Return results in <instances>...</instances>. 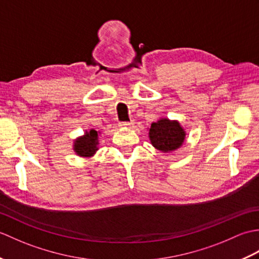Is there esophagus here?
I'll return each mask as SVG.
<instances>
[{
    "mask_svg": "<svg viewBox=\"0 0 259 259\" xmlns=\"http://www.w3.org/2000/svg\"><path fill=\"white\" fill-rule=\"evenodd\" d=\"M134 120H130V121H123V122H120L119 124L121 126H128V128H130V126L134 125Z\"/></svg>",
    "mask_w": 259,
    "mask_h": 259,
    "instance_id": "obj_1",
    "label": "esophagus"
}]
</instances>
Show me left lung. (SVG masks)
I'll return each instance as SVG.
<instances>
[{
  "label": "left lung",
  "mask_w": 259,
  "mask_h": 259,
  "mask_svg": "<svg viewBox=\"0 0 259 259\" xmlns=\"http://www.w3.org/2000/svg\"><path fill=\"white\" fill-rule=\"evenodd\" d=\"M186 133L178 121L160 119L151 123L149 138L152 146L162 152H170L183 145Z\"/></svg>",
  "instance_id": "left-lung-1"
}]
</instances>
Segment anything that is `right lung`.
Listing matches in <instances>:
<instances>
[{"mask_svg":"<svg viewBox=\"0 0 259 259\" xmlns=\"http://www.w3.org/2000/svg\"><path fill=\"white\" fill-rule=\"evenodd\" d=\"M98 131L90 130L89 133L81 138H78L74 141L73 150L76 152V155L81 157H91L95 155V152L98 150Z\"/></svg>","mask_w":259,"mask_h":259,"instance_id":"obj_1","label":"right lung"}]
</instances>
